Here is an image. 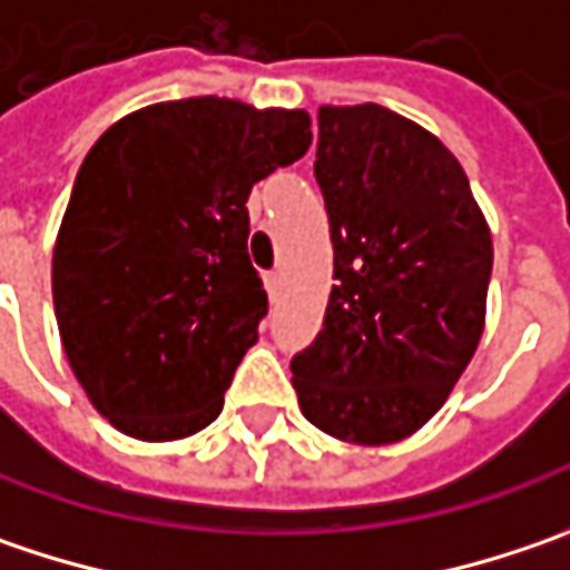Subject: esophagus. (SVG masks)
<instances>
[{
	"mask_svg": "<svg viewBox=\"0 0 570 570\" xmlns=\"http://www.w3.org/2000/svg\"><path fill=\"white\" fill-rule=\"evenodd\" d=\"M264 289H267V296L274 303L281 296V274H264Z\"/></svg>",
	"mask_w": 570,
	"mask_h": 570,
	"instance_id": "34e87169",
	"label": "esophagus"
}]
</instances>
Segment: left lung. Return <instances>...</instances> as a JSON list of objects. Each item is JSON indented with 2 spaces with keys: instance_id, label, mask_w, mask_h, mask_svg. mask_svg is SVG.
Returning <instances> with one entry per match:
<instances>
[{
  "instance_id": "obj_1",
  "label": "left lung",
  "mask_w": 570,
  "mask_h": 570,
  "mask_svg": "<svg viewBox=\"0 0 570 570\" xmlns=\"http://www.w3.org/2000/svg\"><path fill=\"white\" fill-rule=\"evenodd\" d=\"M315 181L332 223L325 325L293 389L334 440L385 446L417 433L475 357L491 229L459 159L383 105H322Z\"/></svg>"
}]
</instances>
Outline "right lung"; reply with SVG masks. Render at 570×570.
Masks as SVG:
<instances>
[{
    "mask_svg": "<svg viewBox=\"0 0 570 570\" xmlns=\"http://www.w3.org/2000/svg\"><path fill=\"white\" fill-rule=\"evenodd\" d=\"M309 142L303 108L204 95L130 111L88 149L53 245V309L111 428L168 443L219 417L267 312L245 204Z\"/></svg>",
    "mask_w": 570,
    "mask_h": 570,
    "instance_id": "obj_1",
    "label": "right lung"
}]
</instances>
